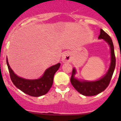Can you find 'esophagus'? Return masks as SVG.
<instances>
[{
  "instance_id": "1",
  "label": "esophagus",
  "mask_w": 121,
  "mask_h": 121,
  "mask_svg": "<svg viewBox=\"0 0 121 121\" xmlns=\"http://www.w3.org/2000/svg\"><path fill=\"white\" fill-rule=\"evenodd\" d=\"M71 61V56L69 52L64 53L62 56V61L63 63H69Z\"/></svg>"
}]
</instances>
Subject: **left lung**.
<instances>
[{
	"label": "left lung",
	"instance_id": "1",
	"mask_svg": "<svg viewBox=\"0 0 121 121\" xmlns=\"http://www.w3.org/2000/svg\"><path fill=\"white\" fill-rule=\"evenodd\" d=\"M99 39H104L109 44L111 49V64L107 74L99 80L94 81H86L78 80L75 78L76 69L73 68L70 81L74 88L78 92L85 96H94L104 91L110 82L115 68L116 58L115 56L114 47L111 38L102 29L100 30Z\"/></svg>",
	"mask_w": 121,
	"mask_h": 121
}]
</instances>
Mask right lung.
Segmentation results:
<instances>
[{
    "mask_svg": "<svg viewBox=\"0 0 121 121\" xmlns=\"http://www.w3.org/2000/svg\"><path fill=\"white\" fill-rule=\"evenodd\" d=\"M11 80L13 84L26 94L32 97H40L48 92L53 83L54 75L60 66V63L53 65L45 71L41 78L36 80H27L18 77L9 64L6 59Z\"/></svg>",
    "mask_w": 121,
    "mask_h": 121,
    "instance_id": "right-lung-1",
    "label": "right lung"
}]
</instances>
